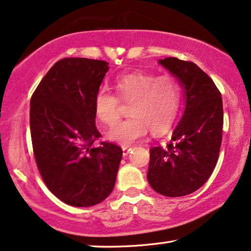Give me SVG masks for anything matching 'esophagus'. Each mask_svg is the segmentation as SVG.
Returning a JSON list of instances; mask_svg holds the SVG:
<instances>
[{
    "instance_id": "esophagus-1",
    "label": "esophagus",
    "mask_w": 251,
    "mask_h": 251,
    "mask_svg": "<svg viewBox=\"0 0 251 251\" xmlns=\"http://www.w3.org/2000/svg\"><path fill=\"white\" fill-rule=\"evenodd\" d=\"M122 149H123V155L124 156H127L128 153H129V151H131V150H132V148H129V147H125V146H123Z\"/></svg>"
}]
</instances>
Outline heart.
Returning a JSON list of instances; mask_svg holds the SVG:
<instances>
[{
    "instance_id": "heart-1",
    "label": "heart",
    "mask_w": 251,
    "mask_h": 251,
    "mask_svg": "<svg viewBox=\"0 0 251 251\" xmlns=\"http://www.w3.org/2000/svg\"><path fill=\"white\" fill-rule=\"evenodd\" d=\"M115 89L118 98L100 89L94 99L96 116L109 126L120 117L119 100L131 102L129 118L117 124L106 134L111 141L127 147L145 138L149 131L162 135L175 125L181 104V87L173 76L129 73L116 80Z\"/></svg>"
}]
</instances>
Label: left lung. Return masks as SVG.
Wrapping results in <instances>:
<instances>
[{"instance_id":"left-lung-1","label":"left lung","mask_w":251,"mask_h":251,"mask_svg":"<svg viewBox=\"0 0 251 251\" xmlns=\"http://www.w3.org/2000/svg\"><path fill=\"white\" fill-rule=\"evenodd\" d=\"M158 63L178 79L186 100L185 111L166 147H153L147 179L168 198L192 194L211 176L223 138V100L212 79L195 63L176 57Z\"/></svg>"}]
</instances>
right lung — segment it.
Here are the masks:
<instances>
[{"label": "right lung", "mask_w": 251, "mask_h": 251, "mask_svg": "<svg viewBox=\"0 0 251 251\" xmlns=\"http://www.w3.org/2000/svg\"><path fill=\"white\" fill-rule=\"evenodd\" d=\"M109 63L63 58L43 76L31 99L33 151L46 186L66 204L93 206L115 187L123 150L110 142L93 146L94 99Z\"/></svg>", "instance_id": "1"}]
</instances>
